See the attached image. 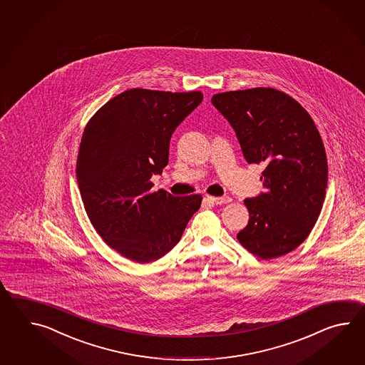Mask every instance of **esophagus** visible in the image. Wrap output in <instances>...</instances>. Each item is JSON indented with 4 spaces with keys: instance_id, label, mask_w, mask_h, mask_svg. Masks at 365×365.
I'll list each match as a JSON object with an SVG mask.
<instances>
[{
    "instance_id": "34e87169",
    "label": "esophagus",
    "mask_w": 365,
    "mask_h": 365,
    "mask_svg": "<svg viewBox=\"0 0 365 365\" xmlns=\"http://www.w3.org/2000/svg\"><path fill=\"white\" fill-rule=\"evenodd\" d=\"M206 201L215 203V205H225V203H230L232 200L230 197H211V195H207Z\"/></svg>"
}]
</instances>
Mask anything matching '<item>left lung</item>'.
<instances>
[{
  "mask_svg": "<svg viewBox=\"0 0 365 365\" xmlns=\"http://www.w3.org/2000/svg\"><path fill=\"white\" fill-rule=\"evenodd\" d=\"M211 103L232 125L247 162L266 165L264 193L244 201L249 222L237 240L262 259L284 256L309 236L325 200L317 126L299 101L272 87L215 93Z\"/></svg>",
  "mask_w": 365,
  "mask_h": 365,
  "instance_id": "1",
  "label": "left lung"
}]
</instances>
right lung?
I'll return each mask as SVG.
<instances>
[{
    "mask_svg": "<svg viewBox=\"0 0 365 365\" xmlns=\"http://www.w3.org/2000/svg\"><path fill=\"white\" fill-rule=\"evenodd\" d=\"M201 91L130 88L96 110L81 138L77 180L87 217L104 242L138 264L168 253L202 195L153 192L168 164L172 133L201 103Z\"/></svg>",
    "mask_w": 365,
    "mask_h": 365,
    "instance_id": "obj_1",
    "label": "right lung"
}]
</instances>
